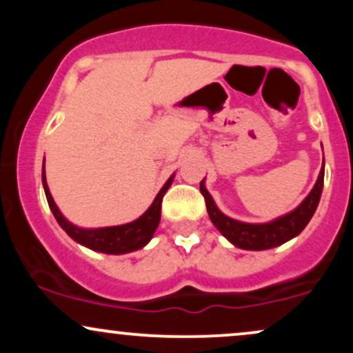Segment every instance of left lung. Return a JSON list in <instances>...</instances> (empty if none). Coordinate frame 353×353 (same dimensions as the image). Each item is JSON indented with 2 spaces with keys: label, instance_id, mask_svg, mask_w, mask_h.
Here are the masks:
<instances>
[{
  "label": "left lung",
  "instance_id": "obj_1",
  "mask_svg": "<svg viewBox=\"0 0 353 353\" xmlns=\"http://www.w3.org/2000/svg\"><path fill=\"white\" fill-rule=\"evenodd\" d=\"M323 172L325 171H323L322 165L314 189L302 201L301 205H297L285 216L274 219L270 222H264V224H249V222L236 221V219L222 214L216 205V202H214L212 196L205 189L204 179L201 181V192L205 199L210 221H212V224L219 229V232L228 239L229 242H232L239 249L265 250L297 237L305 229V225L309 224L312 216H314L315 209H317L320 196H322Z\"/></svg>",
  "mask_w": 353,
  "mask_h": 353
}]
</instances>
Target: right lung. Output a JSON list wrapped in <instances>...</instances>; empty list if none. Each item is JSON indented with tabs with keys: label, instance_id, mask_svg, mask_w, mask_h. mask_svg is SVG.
Listing matches in <instances>:
<instances>
[{
	"label": "right lung",
	"instance_id": "obj_1",
	"mask_svg": "<svg viewBox=\"0 0 353 353\" xmlns=\"http://www.w3.org/2000/svg\"><path fill=\"white\" fill-rule=\"evenodd\" d=\"M43 188L44 194H46L48 204L50 209L54 214L56 221L61 228L64 229V232L70 236L72 241H76L78 244L88 247L91 250H98L103 254H128L132 250H139L151 241L154 232H156L157 225L161 221V204H163L164 194L168 192V189L171 188L174 181V174L169 177L168 182L163 185V189L159 190V194L156 196V199L151 204L145 212L136 221L129 222V224L123 225H112V228H99V229H83L78 225L71 224L66 217L61 214V210L56 205L54 199H52L50 188H48L46 182V172H44V163H43Z\"/></svg>",
	"mask_w": 353,
	"mask_h": 353
}]
</instances>
